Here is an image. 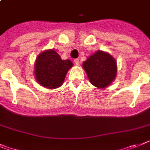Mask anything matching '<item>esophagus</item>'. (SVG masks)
I'll return each instance as SVG.
<instances>
[{"label":"esophagus","mask_w":150,"mask_h":150,"mask_svg":"<svg viewBox=\"0 0 150 150\" xmlns=\"http://www.w3.org/2000/svg\"><path fill=\"white\" fill-rule=\"evenodd\" d=\"M80 59H78V58H76V59H74V63H75V64H76V65L80 64Z\"/></svg>","instance_id":"esophagus-1"}]
</instances>
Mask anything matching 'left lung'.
<instances>
[{"mask_svg": "<svg viewBox=\"0 0 150 150\" xmlns=\"http://www.w3.org/2000/svg\"><path fill=\"white\" fill-rule=\"evenodd\" d=\"M83 67L93 86L107 87L115 80L117 74V63L111 54L97 51L83 63Z\"/></svg>", "mask_w": 150, "mask_h": 150, "instance_id": "8db88e82", "label": "left lung"}]
</instances>
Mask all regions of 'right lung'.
<instances>
[{"label": "right lung", "mask_w": 150, "mask_h": 150, "mask_svg": "<svg viewBox=\"0 0 150 150\" xmlns=\"http://www.w3.org/2000/svg\"><path fill=\"white\" fill-rule=\"evenodd\" d=\"M72 66L70 60H62L54 50H46L36 58L34 70L35 78L44 87L56 89L62 85L67 73Z\"/></svg>", "instance_id": "right-lung-1"}]
</instances>
